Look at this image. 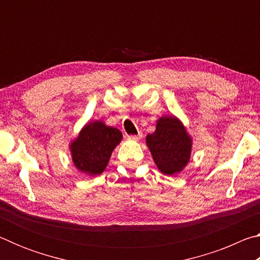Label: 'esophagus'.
<instances>
[{"mask_svg":"<svg viewBox=\"0 0 260 260\" xmlns=\"http://www.w3.org/2000/svg\"><path fill=\"white\" fill-rule=\"evenodd\" d=\"M141 138H142V133H140V132L138 135H128V139L133 141H139Z\"/></svg>","mask_w":260,"mask_h":260,"instance_id":"1","label":"esophagus"}]
</instances>
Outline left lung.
Masks as SVG:
<instances>
[{"mask_svg":"<svg viewBox=\"0 0 260 260\" xmlns=\"http://www.w3.org/2000/svg\"><path fill=\"white\" fill-rule=\"evenodd\" d=\"M146 141L161 173L173 175L181 172L190 159L191 138L182 122L173 116L159 118L156 131L148 134Z\"/></svg>","mask_w":260,"mask_h":260,"instance_id":"1","label":"left lung"}]
</instances>
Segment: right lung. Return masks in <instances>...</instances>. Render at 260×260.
<instances>
[{"label": "right lung", "mask_w": 260, "mask_h": 260, "mask_svg": "<svg viewBox=\"0 0 260 260\" xmlns=\"http://www.w3.org/2000/svg\"><path fill=\"white\" fill-rule=\"evenodd\" d=\"M121 139L119 129L107 126L103 121L88 122L70 146L74 166L88 175L101 174Z\"/></svg>", "instance_id": "right-lung-1"}]
</instances>
